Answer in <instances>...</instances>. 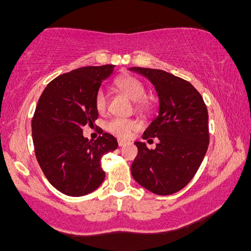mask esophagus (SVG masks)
<instances>
[{
    "label": "esophagus",
    "instance_id": "1",
    "mask_svg": "<svg viewBox=\"0 0 251 251\" xmlns=\"http://www.w3.org/2000/svg\"><path fill=\"white\" fill-rule=\"evenodd\" d=\"M129 142H127V140H124V139H118V144H119V146H125L127 145Z\"/></svg>",
    "mask_w": 251,
    "mask_h": 251
}]
</instances>
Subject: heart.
<instances>
[{
    "instance_id": "obj_1",
    "label": "heart",
    "mask_w": 251,
    "mask_h": 251,
    "mask_svg": "<svg viewBox=\"0 0 251 251\" xmlns=\"http://www.w3.org/2000/svg\"><path fill=\"white\" fill-rule=\"evenodd\" d=\"M114 86L120 93L126 96L129 100L135 102V109L139 112L146 111L148 108V103L145 102L146 97V88L144 83L137 77L126 75L117 79L114 81ZM96 103L97 111L100 114H103L107 111L108 99L107 96L103 91H99L96 96ZM137 123L131 119H122V118H113L107 123V129L111 133L120 138H127L131 134L132 131L137 128Z\"/></svg>"
}]
</instances>
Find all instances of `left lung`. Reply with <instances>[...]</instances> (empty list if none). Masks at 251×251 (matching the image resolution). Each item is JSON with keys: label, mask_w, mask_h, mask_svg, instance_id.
Instances as JSON below:
<instances>
[{"label": "left lung", "mask_w": 251, "mask_h": 251, "mask_svg": "<svg viewBox=\"0 0 251 251\" xmlns=\"http://www.w3.org/2000/svg\"><path fill=\"white\" fill-rule=\"evenodd\" d=\"M148 77L159 99L158 116L143 139L158 138L155 149L135 142L138 155L131 174L138 184L155 195L166 196L189 184L200 169L209 146L208 109L200 92L186 80L165 71L132 67Z\"/></svg>", "instance_id": "left-lung-1"}]
</instances>
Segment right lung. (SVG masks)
<instances>
[{
    "label": "right lung",
    "instance_id": "right-lung-1",
    "mask_svg": "<svg viewBox=\"0 0 251 251\" xmlns=\"http://www.w3.org/2000/svg\"><path fill=\"white\" fill-rule=\"evenodd\" d=\"M113 65L88 66L62 74L42 92L31 120L36 159L51 185L62 194L80 197L101 185V158L118 148L116 138L103 133L97 140L82 134L98 119L97 93L112 75Z\"/></svg>",
    "mask_w": 251,
    "mask_h": 251
}]
</instances>
